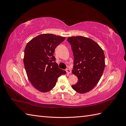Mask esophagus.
<instances>
[{"instance_id":"34e87169","label":"esophagus","mask_w":126,"mask_h":126,"mask_svg":"<svg viewBox=\"0 0 126 126\" xmlns=\"http://www.w3.org/2000/svg\"><path fill=\"white\" fill-rule=\"evenodd\" d=\"M66 72H67V74H70L71 72V70H70V69H69V68H67V69H66Z\"/></svg>"}]
</instances>
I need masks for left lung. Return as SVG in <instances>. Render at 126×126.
Listing matches in <instances>:
<instances>
[{
  "mask_svg": "<svg viewBox=\"0 0 126 126\" xmlns=\"http://www.w3.org/2000/svg\"><path fill=\"white\" fill-rule=\"evenodd\" d=\"M74 56L72 74L78 80L72 85L80 94L88 92L96 86L104 72L105 55L101 48L93 40L82 36L68 38Z\"/></svg>",
  "mask_w": 126,
  "mask_h": 126,
  "instance_id": "obj_1",
  "label": "left lung"
}]
</instances>
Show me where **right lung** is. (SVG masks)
<instances>
[{
	"instance_id": "obj_1",
	"label": "right lung",
	"mask_w": 126,
	"mask_h": 126,
	"mask_svg": "<svg viewBox=\"0 0 126 126\" xmlns=\"http://www.w3.org/2000/svg\"><path fill=\"white\" fill-rule=\"evenodd\" d=\"M64 39L54 34H42L26 45L24 63L27 75L32 86L41 92L51 90L60 76L66 74L59 68L53 55L55 48Z\"/></svg>"
}]
</instances>
